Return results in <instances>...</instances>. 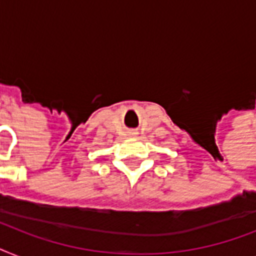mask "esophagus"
I'll return each mask as SVG.
<instances>
[{
    "label": "esophagus",
    "mask_w": 256,
    "mask_h": 256,
    "mask_svg": "<svg viewBox=\"0 0 256 256\" xmlns=\"http://www.w3.org/2000/svg\"><path fill=\"white\" fill-rule=\"evenodd\" d=\"M136 132H132V136H136Z\"/></svg>",
    "instance_id": "34e87169"
}]
</instances>
